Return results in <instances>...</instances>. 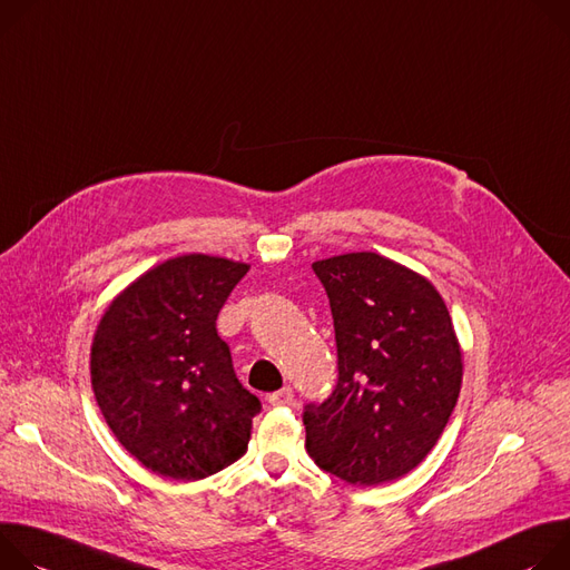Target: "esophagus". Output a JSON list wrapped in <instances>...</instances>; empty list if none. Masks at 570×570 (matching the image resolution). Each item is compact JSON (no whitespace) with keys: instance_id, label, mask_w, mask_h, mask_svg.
<instances>
[{"instance_id":"obj_1","label":"esophagus","mask_w":570,"mask_h":570,"mask_svg":"<svg viewBox=\"0 0 570 570\" xmlns=\"http://www.w3.org/2000/svg\"><path fill=\"white\" fill-rule=\"evenodd\" d=\"M269 403L272 405H294V390L292 387H283V390L269 394Z\"/></svg>"}]
</instances>
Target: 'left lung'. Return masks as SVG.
<instances>
[{
  "mask_svg": "<svg viewBox=\"0 0 570 570\" xmlns=\"http://www.w3.org/2000/svg\"><path fill=\"white\" fill-rule=\"evenodd\" d=\"M333 312L337 385L303 407L320 469L373 487L410 473L444 432L462 385V351L444 298L377 253L312 265Z\"/></svg>",
  "mask_w": 570,
  "mask_h": 570,
  "instance_id": "obj_1",
  "label": "left lung"
}]
</instances>
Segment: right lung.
Instances as JSON below:
<instances>
[{
	"instance_id": "right-lung-1",
	"label": "right lung",
	"mask_w": 570,
	"mask_h": 570,
	"mask_svg": "<svg viewBox=\"0 0 570 570\" xmlns=\"http://www.w3.org/2000/svg\"><path fill=\"white\" fill-rule=\"evenodd\" d=\"M248 265L180 256L126 287L92 342L97 405L119 444L154 473L208 478L246 451L261 412L237 381L217 317Z\"/></svg>"
}]
</instances>
